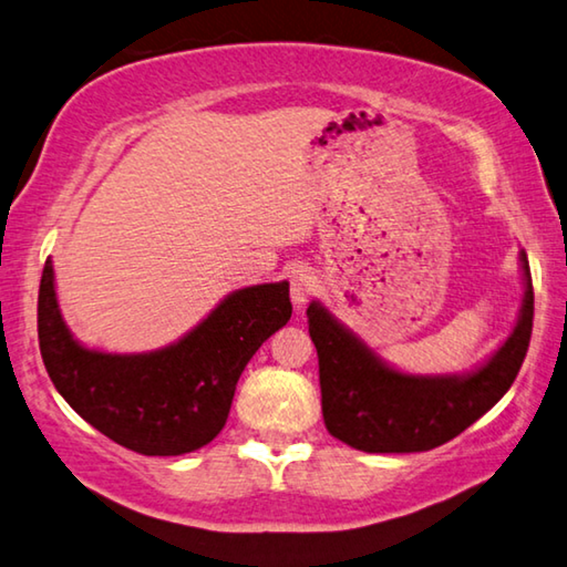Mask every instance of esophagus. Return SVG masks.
<instances>
[{"label": "esophagus", "mask_w": 567, "mask_h": 567, "mask_svg": "<svg viewBox=\"0 0 567 567\" xmlns=\"http://www.w3.org/2000/svg\"><path fill=\"white\" fill-rule=\"evenodd\" d=\"M318 290V277L310 270H295L290 275V297L295 307H305V302Z\"/></svg>", "instance_id": "esophagus-1"}]
</instances>
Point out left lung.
<instances>
[{
  "instance_id": "1",
  "label": "left lung",
  "mask_w": 567,
  "mask_h": 567,
  "mask_svg": "<svg viewBox=\"0 0 567 567\" xmlns=\"http://www.w3.org/2000/svg\"><path fill=\"white\" fill-rule=\"evenodd\" d=\"M511 338L491 362L463 378H412L382 364L320 302L307 307L318 348L322 417L332 437L362 453H425L457 437L501 400L520 372L533 334V277Z\"/></svg>"
}]
</instances>
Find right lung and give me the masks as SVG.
<instances>
[{"label": "right lung", "instance_id": "add662e5", "mask_svg": "<svg viewBox=\"0 0 567 567\" xmlns=\"http://www.w3.org/2000/svg\"><path fill=\"white\" fill-rule=\"evenodd\" d=\"M290 315V285H255L225 297L205 322L165 350H87L64 328L47 260L37 332L50 380L76 415L140 455H182L225 427L245 364Z\"/></svg>", "mask_w": 567, "mask_h": 567}]
</instances>
